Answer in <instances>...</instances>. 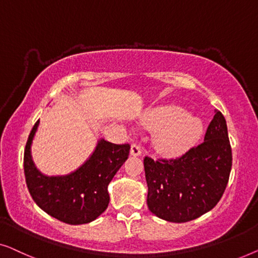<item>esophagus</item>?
<instances>
[{
	"label": "esophagus",
	"mask_w": 258,
	"mask_h": 258,
	"mask_svg": "<svg viewBox=\"0 0 258 258\" xmlns=\"http://www.w3.org/2000/svg\"><path fill=\"white\" fill-rule=\"evenodd\" d=\"M131 155H133V157H139V155H141L140 145L138 144L131 145Z\"/></svg>",
	"instance_id": "1"
}]
</instances>
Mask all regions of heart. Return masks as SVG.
I'll list each match as a JSON object with an SVG mask.
<instances>
[{
	"mask_svg": "<svg viewBox=\"0 0 258 258\" xmlns=\"http://www.w3.org/2000/svg\"><path fill=\"white\" fill-rule=\"evenodd\" d=\"M144 124L158 131L159 150L168 155H180L194 146L202 134V121L177 105H166L147 112Z\"/></svg>",
	"mask_w": 258,
	"mask_h": 258,
	"instance_id": "1",
	"label": "heart"
}]
</instances>
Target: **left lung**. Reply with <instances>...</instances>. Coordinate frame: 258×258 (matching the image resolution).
<instances>
[{
  "mask_svg": "<svg viewBox=\"0 0 258 258\" xmlns=\"http://www.w3.org/2000/svg\"><path fill=\"white\" fill-rule=\"evenodd\" d=\"M226 119L215 110L205 141L172 160L144 159L148 209L168 222L182 223L212 210L222 198L231 170Z\"/></svg>",
  "mask_w": 258,
  "mask_h": 258,
  "instance_id": "8db88e82",
  "label": "left lung"
}]
</instances>
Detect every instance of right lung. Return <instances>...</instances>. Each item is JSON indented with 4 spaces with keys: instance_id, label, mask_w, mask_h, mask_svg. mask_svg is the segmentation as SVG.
I'll list each match as a JSON object with an SVG mask.
<instances>
[{
    "instance_id": "right-lung-1",
    "label": "right lung",
    "mask_w": 258,
    "mask_h": 258,
    "mask_svg": "<svg viewBox=\"0 0 258 258\" xmlns=\"http://www.w3.org/2000/svg\"><path fill=\"white\" fill-rule=\"evenodd\" d=\"M38 126L39 120L32 127L24 151L25 180L32 199L42 210L64 223L92 222L107 208L108 184L127 160L130 145H115L101 138L77 169L65 175H45L32 159Z\"/></svg>"
}]
</instances>
